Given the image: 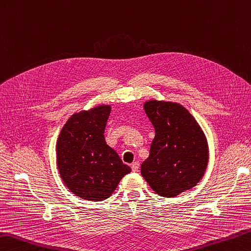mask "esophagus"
Wrapping results in <instances>:
<instances>
[{
	"label": "esophagus",
	"mask_w": 251,
	"mask_h": 251,
	"mask_svg": "<svg viewBox=\"0 0 251 251\" xmlns=\"http://www.w3.org/2000/svg\"><path fill=\"white\" fill-rule=\"evenodd\" d=\"M138 170H139V162H134V163L131 164V171L138 172Z\"/></svg>",
	"instance_id": "obj_1"
}]
</instances>
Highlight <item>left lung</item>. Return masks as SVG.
<instances>
[{"mask_svg":"<svg viewBox=\"0 0 251 251\" xmlns=\"http://www.w3.org/2000/svg\"><path fill=\"white\" fill-rule=\"evenodd\" d=\"M144 107L155 136L141 175L161 197L173 198L202 178L209 159L207 139L194 116L178 103L152 100Z\"/></svg>","mask_w":251,"mask_h":251,"instance_id":"8db88e82","label":"left lung"}]
</instances>
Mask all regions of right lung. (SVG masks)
Returning <instances> with one entry per match:
<instances>
[{"label": "right lung", "instance_id": "right-lung-1", "mask_svg": "<svg viewBox=\"0 0 251 251\" xmlns=\"http://www.w3.org/2000/svg\"><path fill=\"white\" fill-rule=\"evenodd\" d=\"M110 112L109 105H101L74 114L58 136V172L68 189L82 199L109 198L120 180L131 171L105 142Z\"/></svg>", "mask_w": 251, "mask_h": 251}]
</instances>
